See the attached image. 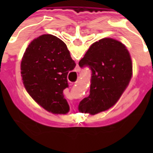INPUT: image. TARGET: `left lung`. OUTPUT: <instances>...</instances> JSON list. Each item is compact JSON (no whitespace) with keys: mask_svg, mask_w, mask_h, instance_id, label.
I'll use <instances>...</instances> for the list:
<instances>
[{"mask_svg":"<svg viewBox=\"0 0 153 153\" xmlns=\"http://www.w3.org/2000/svg\"><path fill=\"white\" fill-rule=\"evenodd\" d=\"M91 70L90 95L80 101V113L95 115L118 101L130 81L132 64L130 55L121 42L103 38L92 44L79 62Z\"/></svg>","mask_w":153,"mask_h":153,"instance_id":"1","label":"left lung"}]
</instances>
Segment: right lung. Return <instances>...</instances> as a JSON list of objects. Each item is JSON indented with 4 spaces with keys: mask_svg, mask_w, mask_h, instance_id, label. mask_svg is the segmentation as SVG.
I'll return each instance as SVG.
<instances>
[{
    "mask_svg": "<svg viewBox=\"0 0 153 153\" xmlns=\"http://www.w3.org/2000/svg\"><path fill=\"white\" fill-rule=\"evenodd\" d=\"M76 67L63 41L44 34L28 45L21 61L24 87L43 108L55 114H66L70 106L63 96L68 87L67 74Z\"/></svg>",
    "mask_w": 153,
    "mask_h": 153,
    "instance_id": "obj_1",
    "label": "right lung"
}]
</instances>
